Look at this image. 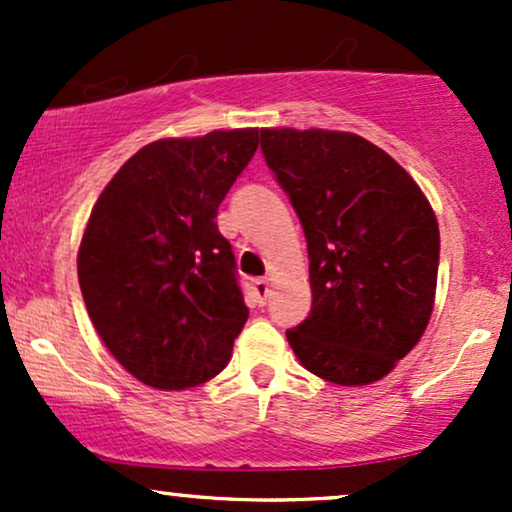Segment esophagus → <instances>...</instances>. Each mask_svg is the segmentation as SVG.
Here are the masks:
<instances>
[{
	"mask_svg": "<svg viewBox=\"0 0 512 512\" xmlns=\"http://www.w3.org/2000/svg\"><path fill=\"white\" fill-rule=\"evenodd\" d=\"M252 291H255L257 303H260V305L267 303V296H269V293H272L267 279H255V281H252Z\"/></svg>",
	"mask_w": 512,
	"mask_h": 512,
	"instance_id": "34e87169",
	"label": "esophagus"
}]
</instances>
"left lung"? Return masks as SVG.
I'll list each match as a JSON object with an SVG mask.
<instances>
[{"label": "left lung", "instance_id": "8db88e82", "mask_svg": "<svg viewBox=\"0 0 512 512\" xmlns=\"http://www.w3.org/2000/svg\"><path fill=\"white\" fill-rule=\"evenodd\" d=\"M260 146L308 243L313 305L286 330L293 354L337 385L385 378L431 320L440 257L431 204L358 134L262 129Z\"/></svg>", "mask_w": 512, "mask_h": 512}]
</instances>
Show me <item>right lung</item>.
<instances>
[{
  "mask_svg": "<svg viewBox=\"0 0 512 512\" xmlns=\"http://www.w3.org/2000/svg\"><path fill=\"white\" fill-rule=\"evenodd\" d=\"M260 129L158 139L115 173L79 248L93 327L122 368L156 390L221 373L250 310L216 214Z\"/></svg>",
  "mask_w": 512,
  "mask_h": 512,
  "instance_id": "1",
  "label": "right lung"
}]
</instances>
